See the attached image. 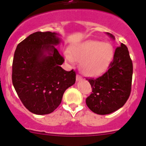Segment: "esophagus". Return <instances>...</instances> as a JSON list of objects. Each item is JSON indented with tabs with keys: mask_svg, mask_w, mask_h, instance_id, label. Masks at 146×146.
Returning a JSON list of instances; mask_svg holds the SVG:
<instances>
[{
	"mask_svg": "<svg viewBox=\"0 0 146 146\" xmlns=\"http://www.w3.org/2000/svg\"><path fill=\"white\" fill-rule=\"evenodd\" d=\"M82 79V77H81L80 75H79V74H77V76H76V80H77V81L81 80Z\"/></svg>",
	"mask_w": 146,
	"mask_h": 146,
	"instance_id": "34e87169",
	"label": "esophagus"
}]
</instances>
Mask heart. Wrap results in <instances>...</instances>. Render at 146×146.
<instances>
[{
    "instance_id": "1",
    "label": "heart",
    "mask_w": 146,
    "mask_h": 146,
    "mask_svg": "<svg viewBox=\"0 0 146 146\" xmlns=\"http://www.w3.org/2000/svg\"><path fill=\"white\" fill-rule=\"evenodd\" d=\"M70 64L80 62L82 72L89 77L101 75L108 69L113 57V48L108 42L89 40L73 45L64 54Z\"/></svg>"
}]
</instances>
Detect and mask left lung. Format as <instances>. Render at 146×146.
Here are the masks:
<instances>
[{
	"label": "left lung",
	"mask_w": 146,
	"mask_h": 146,
	"mask_svg": "<svg viewBox=\"0 0 146 146\" xmlns=\"http://www.w3.org/2000/svg\"><path fill=\"white\" fill-rule=\"evenodd\" d=\"M108 35L115 39L111 33ZM132 73L128 48L121 43L115 49L108 70L96 79H87L92 88V93L86 101L89 109L96 114L108 115L122 108L131 93Z\"/></svg>",
	"instance_id": "1"
}]
</instances>
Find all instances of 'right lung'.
I'll list each match as a JSON object with an SVG mask.
<instances>
[{
    "label": "right lung",
    "mask_w": 146,
    "mask_h": 146,
    "mask_svg": "<svg viewBox=\"0 0 146 146\" xmlns=\"http://www.w3.org/2000/svg\"><path fill=\"white\" fill-rule=\"evenodd\" d=\"M59 34L36 32L17 46L12 64V83L18 96L30 112L51 113L60 105L67 88L75 83L76 73L67 72L55 47Z\"/></svg>",
    "instance_id": "1"
}]
</instances>
